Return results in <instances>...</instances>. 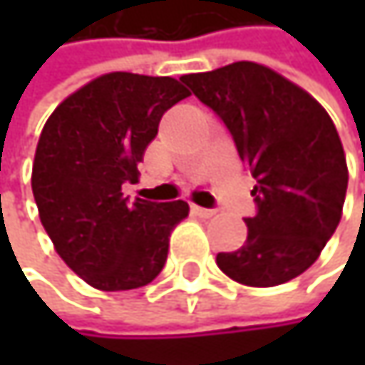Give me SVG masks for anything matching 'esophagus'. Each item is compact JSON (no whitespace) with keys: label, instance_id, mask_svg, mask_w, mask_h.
<instances>
[{"label":"esophagus","instance_id":"1","mask_svg":"<svg viewBox=\"0 0 365 365\" xmlns=\"http://www.w3.org/2000/svg\"><path fill=\"white\" fill-rule=\"evenodd\" d=\"M192 211H194L198 217H205V220H209V217H213V215H215V211H213V209H205V207H198V205H192Z\"/></svg>","mask_w":365,"mask_h":365}]
</instances>
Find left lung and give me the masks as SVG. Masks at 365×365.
<instances>
[{"instance_id":"obj_1","label":"left lung","mask_w":365,"mask_h":365,"mask_svg":"<svg viewBox=\"0 0 365 365\" xmlns=\"http://www.w3.org/2000/svg\"><path fill=\"white\" fill-rule=\"evenodd\" d=\"M228 126L252 169L257 213L241 250L217 254L224 274L247 287H274L315 264L334 235L349 169L338 130L304 88L274 69L239 61L182 76Z\"/></svg>"}]
</instances>
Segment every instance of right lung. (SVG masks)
Listing matches in <instances>:
<instances>
[{
  "mask_svg": "<svg viewBox=\"0 0 365 365\" xmlns=\"http://www.w3.org/2000/svg\"><path fill=\"white\" fill-rule=\"evenodd\" d=\"M190 97L175 78L103 73L71 93L46 120L31 190L56 254L101 292L148 285L163 270L187 202L122 196L158 133L163 113Z\"/></svg>",
  "mask_w": 365,
  "mask_h": 365,
  "instance_id": "add662e5",
  "label": "right lung"
}]
</instances>
